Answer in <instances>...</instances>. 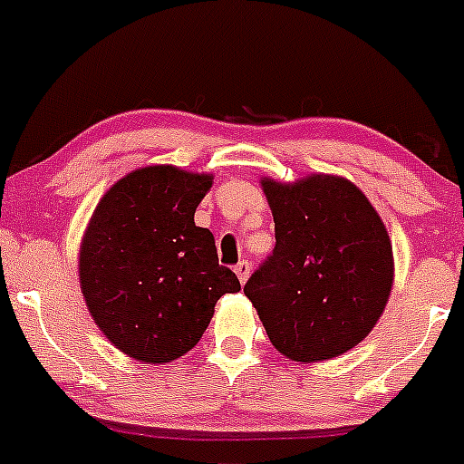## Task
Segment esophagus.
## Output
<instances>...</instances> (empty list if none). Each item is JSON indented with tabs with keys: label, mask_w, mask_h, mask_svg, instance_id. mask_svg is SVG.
Returning a JSON list of instances; mask_svg holds the SVG:
<instances>
[{
	"label": "esophagus",
	"mask_w": 464,
	"mask_h": 464,
	"mask_svg": "<svg viewBox=\"0 0 464 464\" xmlns=\"http://www.w3.org/2000/svg\"><path fill=\"white\" fill-rule=\"evenodd\" d=\"M236 274H237V280H240L242 285L246 283V280H249V274H251V265L246 260H240L236 265Z\"/></svg>",
	"instance_id": "1"
}]
</instances>
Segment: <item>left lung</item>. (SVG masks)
<instances>
[{"mask_svg":"<svg viewBox=\"0 0 464 464\" xmlns=\"http://www.w3.org/2000/svg\"><path fill=\"white\" fill-rule=\"evenodd\" d=\"M276 246L246 280L271 345L314 363L362 343L386 310L395 260L386 227L366 195L339 175L260 179Z\"/></svg>","mask_w":464,"mask_h":464,"instance_id":"8db88e82","label":"left lung"}]
</instances>
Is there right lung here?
I'll use <instances>...</instances> for the list:
<instances>
[{
  "instance_id": "add662e5",
  "label": "right lung",
  "mask_w": 464,
  "mask_h": 464,
  "mask_svg": "<svg viewBox=\"0 0 464 464\" xmlns=\"http://www.w3.org/2000/svg\"><path fill=\"white\" fill-rule=\"evenodd\" d=\"M213 175L145 166L101 198L82 233L78 276L87 310L111 345L143 363H168L198 345L224 294L240 280L218 262L195 210Z\"/></svg>"
}]
</instances>
